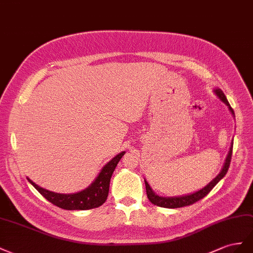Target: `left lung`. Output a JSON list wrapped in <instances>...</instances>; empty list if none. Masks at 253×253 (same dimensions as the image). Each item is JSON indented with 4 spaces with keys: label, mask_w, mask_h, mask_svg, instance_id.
I'll use <instances>...</instances> for the list:
<instances>
[{
    "label": "left lung",
    "mask_w": 253,
    "mask_h": 253,
    "mask_svg": "<svg viewBox=\"0 0 253 253\" xmlns=\"http://www.w3.org/2000/svg\"><path fill=\"white\" fill-rule=\"evenodd\" d=\"M214 92H215V94L220 98V100H222V102L229 107V110L232 112V114L234 115V111H233L232 108H231L226 95L223 94V92L220 89H215ZM232 149H233V142H232V144H231L230 150H229L228 156L226 158V162H225V164H223V167H222L219 174L216 176L210 183L207 184L205 187H203V189L197 191V192H195L193 194H189V195H185V196H180V197H161V196H158V195H156L154 193V191L151 190V187L149 186L148 182L145 180L146 194H147V197H148L149 201L153 205L161 207V208L176 209V208H182V207H185V206L193 205V204L196 203V201L203 199L205 196H207V195L211 192L213 187L219 182V180L222 179L223 177H225V175L227 174V171H228L229 167H230L231 157H232Z\"/></svg>",
    "instance_id": "obj_1"
}]
</instances>
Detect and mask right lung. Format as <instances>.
I'll return each mask as SVG.
<instances>
[{
  "instance_id": "right-lung-1",
  "label": "right lung",
  "mask_w": 253,
  "mask_h": 253,
  "mask_svg": "<svg viewBox=\"0 0 253 253\" xmlns=\"http://www.w3.org/2000/svg\"><path fill=\"white\" fill-rule=\"evenodd\" d=\"M124 154L125 151H122L121 154L115 156L111 161L105 165L96 179L89 187L75 194H59L50 192L38 186L31 179L27 178V180L43 197L47 199L54 206L64 209V210H90V209L100 207L106 201L108 193H109L111 176L115 169V167H117Z\"/></svg>"
}]
</instances>
